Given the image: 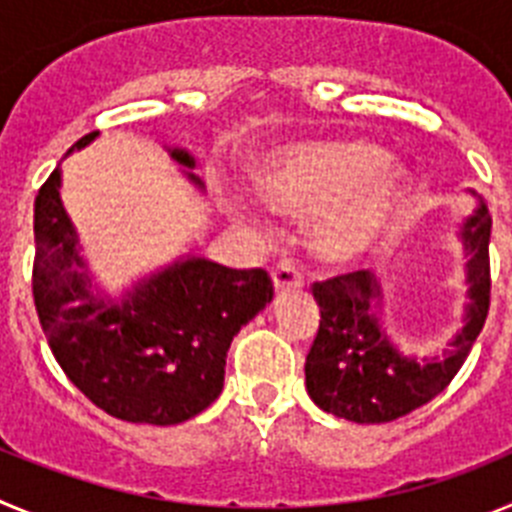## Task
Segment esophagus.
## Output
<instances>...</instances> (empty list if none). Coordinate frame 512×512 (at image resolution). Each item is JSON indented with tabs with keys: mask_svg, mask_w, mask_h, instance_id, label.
I'll return each mask as SVG.
<instances>
[{
	"mask_svg": "<svg viewBox=\"0 0 512 512\" xmlns=\"http://www.w3.org/2000/svg\"><path fill=\"white\" fill-rule=\"evenodd\" d=\"M271 279H274V289L277 292H284V289H300L305 284V277H302L300 266L292 259H282L274 271H271Z\"/></svg>",
	"mask_w": 512,
	"mask_h": 512,
	"instance_id": "esophagus-1",
	"label": "esophagus"
}]
</instances>
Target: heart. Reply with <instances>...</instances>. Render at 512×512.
<instances>
[{"label":"heart","mask_w":512,"mask_h":512,"mask_svg":"<svg viewBox=\"0 0 512 512\" xmlns=\"http://www.w3.org/2000/svg\"><path fill=\"white\" fill-rule=\"evenodd\" d=\"M259 182L264 200L282 215L325 210L315 230L318 251L330 261H348L392 223L408 189V174L374 143L325 140L274 153ZM241 217L253 223L246 207Z\"/></svg>","instance_id":"heart-1"}]
</instances>
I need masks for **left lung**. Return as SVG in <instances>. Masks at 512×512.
I'll use <instances>...</instances> for the list:
<instances>
[{
    "instance_id": "left-lung-1",
    "label": "left lung",
    "mask_w": 512,
    "mask_h": 512,
    "mask_svg": "<svg viewBox=\"0 0 512 512\" xmlns=\"http://www.w3.org/2000/svg\"><path fill=\"white\" fill-rule=\"evenodd\" d=\"M490 230V212L479 205L461 230L469 253L467 318L443 359L405 356L384 336L372 307L382 297L372 271H351L312 284L320 305L318 336L305 361L312 402L354 423H390L446 390L467 361L490 310Z\"/></svg>"
}]
</instances>
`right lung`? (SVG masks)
Listing matches in <instances>:
<instances>
[{
    "mask_svg": "<svg viewBox=\"0 0 512 512\" xmlns=\"http://www.w3.org/2000/svg\"><path fill=\"white\" fill-rule=\"evenodd\" d=\"M171 158L194 166L182 148ZM189 179L200 184L194 174ZM58 189L61 166L35 197L33 297L66 377L97 408L128 423L176 425L200 415L223 392L233 336L274 297L271 277L189 256L138 282L120 302L94 297Z\"/></svg>",
    "mask_w": 512,
    "mask_h": 512,
    "instance_id": "right-lung-1",
    "label": "right lung"
}]
</instances>
